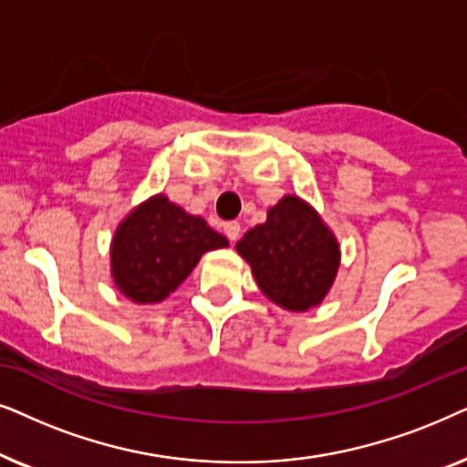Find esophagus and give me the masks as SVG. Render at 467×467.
<instances>
[{
  "label": "esophagus",
  "instance_id": "1",
  "mask_svg": "<svg viewBox=\"0 0 467 467\" xmlns=\"http://www.w3.org/2000/svg\"><path fill=\"white\" fill-rule=\"evenodd\" d=\"M223 233H226V237L230 241H237L239 234H241V223L239 222H226V223H223Z\"/></svg>",
  "mask_w": 467,
  "mask_h": 467
}]
</instances>
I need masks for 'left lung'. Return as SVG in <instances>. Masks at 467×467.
<instances>
[{
	"label": "left lung",
	"instance_id": "obj_1",
	"mask_svg": "<svg viewBox=\"0 0 467 467\" xmlns=\"http://www.w3.org/2000/svg\"><path fill=\"white\" fill-rule=\"evenodd\" d=\"M260 290L290 312L318 306L339 266V247L318 213L296 196L269 209L237 244Z\"/></svg>",
	"mask_w": 467,
	"mask_h": 467
}]
</instances>
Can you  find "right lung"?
<instances>
[{"label":"right lung","instance_id":"add662e5","mask_svg":"<svg viewBox=\"0 0 467 467\" xmlns=\"http://www.w3.org/2000/svg\"><path fill=\"white\" fill-rule=\"evenodd\" d=\"M228 239L188 215L166 196H155L126 217L115 233L110 266L117 288L136 303H158L190 275L204 252Z\"/></svg>","mask_w":467,"mask_h":467}]
</instances>
